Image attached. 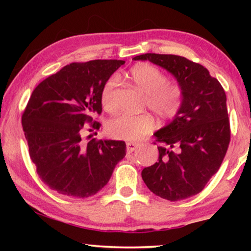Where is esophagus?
<instances>
[{
    "instance_id": "34e87169",
    "label": "esophagus",
    "mask_w": 251,
    "mask_h": 251,
    "mask_svg": "<svg viewBox=\"0 0 251 251\" xmlns=\"http://www.w3.org/2000/svg\"><path fill=\"white\" fill-rule=\"evenodd\" d=\"M137 147H138V144L132 143V142L126 143V152L131 153V152H133V151H135V150L137 149Z\"/></svg>"
}]
</instances>
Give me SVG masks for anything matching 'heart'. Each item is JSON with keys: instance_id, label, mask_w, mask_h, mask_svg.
I'll return each mask as SVG.
<instances>
[{"instance_id": "heart-1", "label": "heart", "mask_w": 251, "mask_h": 251, "mask_svg": "<svg viewBox=\"0 0 251 251\" xmlns=\"http://www.w3.org/2000/svg\"><path fill=\"white\" fill-rule=\"evenodd\" d=\"M129 76L136 87L145 95V105L162 120L175 118L183 104V90L179 85L167 82L162 71L150 64L133 66ZM116 77H111L101 90V102L106 109L114 107V88ZM154 119L149 113L138 115L120 114L112 118L106 125L107 133L113 138L130 140L142 139L154 128Z\"/></svg>"}]
</instances>
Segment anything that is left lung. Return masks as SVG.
I'll return each instance as SVG.
<instances>
[{
  "mask_svg": "<svg viewBox=\"0 0 251 251\" xmlns=\"http://www.w3.org/2000/svg\"><path fill=\"white\" fill-rule=\"evenodd\" d=\"M133 59L167 70L183 90L178 114L154 132L162 146H157V162L143 169L144 183L169 201L193 197L217 173L227 151L231 130L224 89L207 68L185 57L145 53Z\"/></svg>",
  "mask_w": 251,
  "mask_h": 251,
  "instance_id": "left-lung-1",
  "label": "left lung"
}]
</instances>
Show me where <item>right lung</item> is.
<instances>
[{
  "instance_id": "right-lung-1",
  "label": "right lung",
  "mask_w": 251,
  "mask_h": 251,
  "mask_svg": "<svg viewBox=\"0 0 251 251\" xmlns=\"http://www.w3.org/2000/svg\"><path fill=\"white\" fill-rule=\"evenodd\" d=\"M123 60L72 63L34 89L22 123L29 156L44 184L59 194L89 198L101 190L126 156L122 140H82L99 129L101 90ZM90 137V136H89Z\"/></svg>"
}]
</instances>
